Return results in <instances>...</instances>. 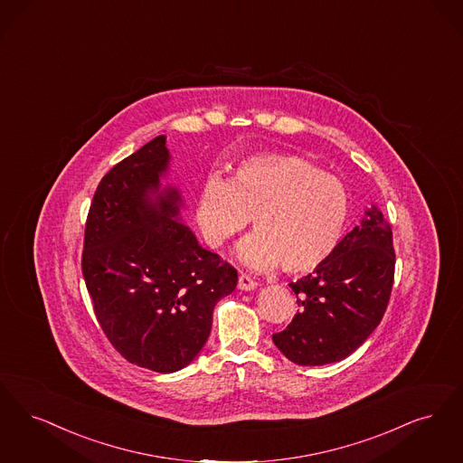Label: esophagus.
I'll list each match as a JSON object with an SVG mask.
<instances>
[{"mask_svg": "<svg viewBox=\"0 0 463 463\" xmlns=\"http://www.w3.org/2000/svg\"><path fill=\"white\" fill-rule=\"evenodd\" d=\"M256 287H258V283L254 282L249 275H245V273L239 275V288H241V290L249 292V290H254Z\"/></svg>", "mask_w": 463, "mask_h": 463, "instance_id": "obj_1", "label": "esophagus"}]
</instances>
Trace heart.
Here are the masks:
<instances>
[{
	"label": "heart",
	"mask_w": 463,
	"mask_h": 463,
	"mask_svg": "<svg viewBox=\"0 0 463 463\" xmlns=\"http://www.w3.org/2000/svg\"><path fill=\"white\" fill-rule=\"evenodd\" d=\"M349 216L341 178L301 156L269 154L241 162L230 180L209 178L197 197L202 237L222 247L252 218L256 233L239 245L252 269L302 275L322 266L337 249Z\"/></svg>",
	"instance_id": "b5f03b06"
}]
</instances>
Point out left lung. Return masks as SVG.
<instances>
[{"label":"left lung","mask_w":463,"mask_h":463,"mask_svg":"<svg viewBox=\"0 0 463 463\" xmlns=\"http://www.w3.org/2000/svg\"><path fill=\"white\" fill-rule=\"evenodd\" d=\"M394 264L391 222L372 205L322 266L290 283L299 309L285 330L273 334L275 345L302 366L347 358L383 320Z\"/></svg>","instance_id":"8db88e82"}]
</instances>
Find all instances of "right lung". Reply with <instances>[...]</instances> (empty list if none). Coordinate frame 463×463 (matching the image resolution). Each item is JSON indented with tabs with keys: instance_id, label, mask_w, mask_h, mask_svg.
Wrapping results in <instances>:
<instances>
[{
	"instance_id": "add662e5",
	"label": "right lung",
	"mask_w": 463,
	"mask_h": 463,
	"mask_svg": "<svg viewBox=\"0 0 463 463\" xmlns=\"http://www.w3.org/2000/svg\"><path fill=\"white\" fill-rule=\"evenodd\" d=\"M167 164L161 135L101 178L80 260L107 339L128 362L159 373L178 372L201 353L216 302L239 280L181 222L178 190L159 192Z\"/></svg>"
}]
</instances>
